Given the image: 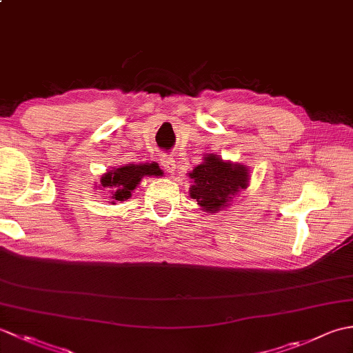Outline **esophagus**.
I'll return each instance as SVG.
<instances>
[{"instance_id":"1","label":"esophagus","mask_w":353,"mask_h":353,"mask_svg":"<svg viewBox=\"0 0 353 353\" xmlns=\"http://www.w3.org/2000/svg\"><path fill=\"white\" fill-rule=\"evenodd\" d=\"M161 163H162L163 170L167 171V172H174L176 171V163H174V159H172V157L162 156L161 157Z\"/></svg>"}]
</instances>
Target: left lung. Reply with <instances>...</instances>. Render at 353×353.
<instances>
[{
	"mask_svg": "<svg viewBox=\"0 0 353 353\" xmlns=\"http://www.w3.org/2000/svg\"><path fill=\"white\" fill-rule=\"evenodd\" d=\"M249 172L244 163L223 161L219 154L206 153L203 162L188 172L192 183L190 197L197 201L201 211H224L249 186Z\"/></svg>",
	"mask_w": 353,
	"mask_h": 353,
	"instance_id": "left-lung-1",
	"label": "left lung"
}]
</instances>
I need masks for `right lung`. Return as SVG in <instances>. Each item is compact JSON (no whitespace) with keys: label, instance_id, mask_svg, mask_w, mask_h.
Wrapping results in <instances>:
<instances>
[{"label":"right lung","instance_id":"add662e5","mask_svg":"<svg viewBox=\"0 0 353 353\" xmlns=\"http://www.w3.org/2000/svg\"><path fill=\"white\" fill-rule=\"evenodd\" d=\"M163 171L156 162L145 163H125L119 167H112L104 172L100 179L99 188H108L109 200L112 205L117 201H124L132 197V192L138 188V185L144 177L162 176ZM97 188V186H95Z\"/></svg>","mask_w":353,"mask_h":353}]
</instances>
